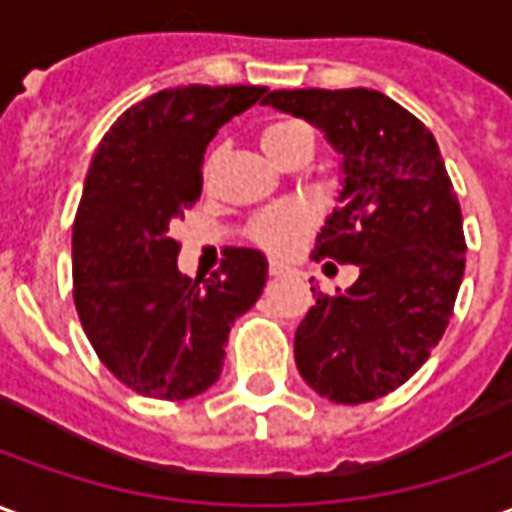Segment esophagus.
Listing matches in <instances>:
<instances>
[{
	"label": "esophagus",
	"instance_id": "1",
	"mask_svg": "<svg viewBox=\"0 0 512 512\" xmlns=\"http://www.w3.org/2000/svg\"><path fill=\"white\" fill-rule=\"evenodd\" d=\"M288 271L290 268L282 266V263H271V266H268V274H271V277H285Z\"/></svg>",
	"mask_w": 512,
	"mask_h": 512
}]
</instances>
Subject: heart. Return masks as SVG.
I'll use <instances>...</instances> for the list:
<instances>
[{
    "label": "heart",
    "mask_w": 512,
    "mask_h": 512,
    "mask_svg": "<svg viewBox=\"0 0 512 512\" xmlns=\"http://www.w3.org/2000/svg\"><path fill=\"white\" fill-rule=\"evenodd\" d=\"M310 134L301 123H274L268 126L260 136V145L266 150V156H277L282 147L288 145L296 136ZM315 227V213L307 205L290 202V205H277L268 211L257 213L255 222L249 224V238L255 241L260 249H266L268 255H290L296 246L312 233Z\"/></svg>",
    "instance_id": "1"
}]
</instances>
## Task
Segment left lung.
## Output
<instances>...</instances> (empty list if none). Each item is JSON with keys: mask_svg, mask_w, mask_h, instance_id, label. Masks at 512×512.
I'll return each mask as SVG.
<instances>
[{"mask_svg": "<svg viewBox=\"0 0 512 512\" xmlns=\"http://www.w3.org/2000/svg\"><path fill=\"white\" fill-rule=\"evenodd\" d=\"M263 104L307 120L340 153L337 211L312 260L359 266L351 288L318 293L299 323L296 367L334 403L376 400L425 365L466 268L461 205L439 145L411 112L365 87L274 90Z\"/></svg>", "mask_w": 512, "mask_h": 512, "instance_id": "obj_1", "label": "left lung"}]
</instances>
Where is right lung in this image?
Returning a JSON list of instances; mask_svg holds the SVG:
<instances>
[{
	"label": "right lung",
	"instance_id": "obj_1",
	"mask_svg": "<svg viewBox=\"0 0 512 512\" xmlns=\"http://www.w3.org/2000/svg\"><path fill=\"white\" fill-rule=\"evenodd\" d=\"M266 87H175L117 117L95 150L73 222V301L98 359L134 392L186 400L222 376L238 315L268 260L230 246L222 271L189 279L169 235L202 191V153Z\"/></svg>",
	"mask_w": 512,
	"mask_h": 512
}]
</instances>
